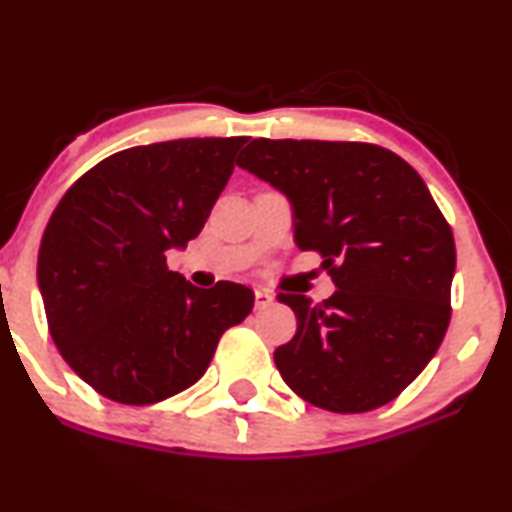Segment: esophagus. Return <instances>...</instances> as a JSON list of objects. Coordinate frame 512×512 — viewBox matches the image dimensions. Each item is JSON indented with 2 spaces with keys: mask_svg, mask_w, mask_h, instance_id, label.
Here are the masks:
<instances>
[{
  "mask_svg": "<svg viewBox=\"0 0 512 512\" xmlns=\"http://www.w3.org/2000/svg\"><path fill=\"white\" fill-rule=\"evenodd\" d=\"M274 303V296L269 291H264V289H255V308L257 310H264V308H269V305Z\"/></svg>",
  "mask_w": 512,
  "mask_h": 512,
  "instance_id": "obj_1",
  "label": "esophagus"
}]
</instances>
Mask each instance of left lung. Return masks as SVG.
Returning a JSON list of instances; mask_svg holds the SVG:
<instances>
[{
	"mask_svg": "<svg viewBox=\"0 0 512 512\" xmlns=\"http://www.w3.org/2000/svg\"><path fill=\"white\" fill-rule=\"evenodd\" d=\"M238 166L289 199L293 238L337 291L279 293L296 337L274 351L284 383L315 407L361 414L428 366L450 322L455 240L426 182L375 144L252 139Z\"/></svg>",
	"mask_w": 512,
	"mask_h": 512,
	"instance_id": "obj_1",
	"label": "left lung"
}]
</instances>
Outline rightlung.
<instances>
[{
	"label": "right lung",
	"mask_w": 512,
	"mask_h": 512,
	"mask_svg": "<svg viewBox=\"0 0 512 512\" xmlns=\"http://www.w3.org/2000/svg\"><path fill=\"white\" fill-rule=\"evenodd\" d=\"M248 137L173 139L113 154L69 187L38 252V286L64 361L98 395L156 404L195 385L255 293L197 289L168 269L207 223Z\"/></svg>",
	"instance_id": "add662e5"
}]
</instances>
